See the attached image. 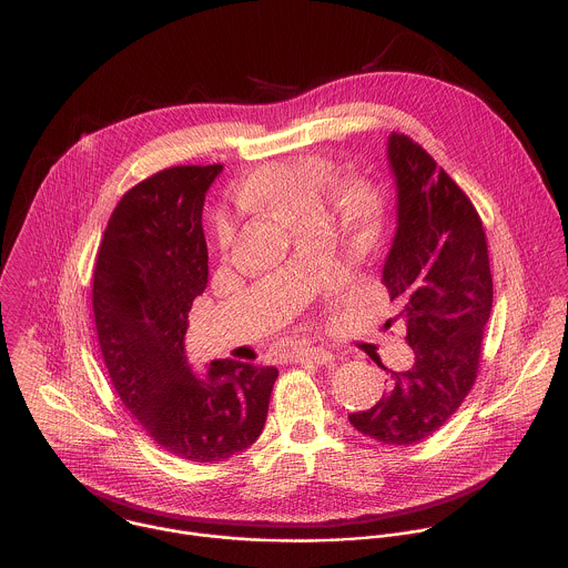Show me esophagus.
I'll return each mask as SVG.
<instances>
[{"mask_svg": "<svg viewBox=\"0 0 568 568\" xmlns=\"http://www.w3.org/2000/svg\"><path fill=\"white\" fill-rule=\"evenodd\" d=\"M291 361L300 365H327L334 361V354L324 347H308V349L293 352Z\"/></svg>", "mask_w": 568, "mask_h": 568, "instance_id": "obj_1", "label": "esophagus"}]
</instances>
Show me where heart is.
<instances>
[{
    "mask_svg": "<svg viewBox=\"0 0 568 568\" xmlns=\"http://www.w3.org/2000/svg\"><path fill=\"white\" fill-rule=\"evenodd\" d=\"M327 168L317 160H284L264 163L244 181L246 203L268 207L277 216L295 225H320L325 216ZM329 216L345 230H363L376 216V196L363 181H345L334 192ZM219 246H230L234 239V221L219 214L214 221Z\"/></svg>",
    "mask_w": 568,
    "mask_h": 568,
    "instance_id": "b5f03b06",
    "label": "heart"
}]
</instances>
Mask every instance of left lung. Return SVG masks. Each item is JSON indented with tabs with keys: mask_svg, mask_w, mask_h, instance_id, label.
Wrapping results in <instances>:
<instances>
[{
	"mask_svg": "<svg viewBox=\"0 0 568 568\" xmlns=\"http://www.w3.org/2000/svg\"><path fill=\"white\" fill-rule=\"evenodd\" d=\"M387 160L396 179L398 227L383 284L415 354L392 372L383 398L349 424L389 446L426 439L470 394L491 313V273L484 223L464 190L410 138L392 133Z\"/></svg>",
	"mask_w": 568,
	"mask_h": 568,
	"instance_id": "8db88e82",
	"label": "left lung"
}]
</instances>
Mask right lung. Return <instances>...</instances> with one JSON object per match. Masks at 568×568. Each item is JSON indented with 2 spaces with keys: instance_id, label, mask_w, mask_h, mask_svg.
<instances>
[{
  "instance_id": "right-lung-1",
  "label": "right lung",
  "mask_w": 568,
  "mask_h": 568,
  "mask_svg": "<svg viewBox=\"0 0 568 568\" xmlns=\"http://www.w3.org/2000/svg\"><path fill=\"white\" fill-rule=\"evenodd\" d=\"M223 165H174L113 210L93 268V317L120 400L174 457L216 464L262 433L275 367L185 352L187 313L207 286L205 192Z\"/></svg>"
}]
</instances>
